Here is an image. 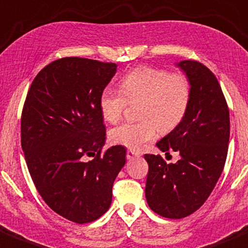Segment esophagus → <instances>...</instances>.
Listing matches in <instances>:
<instances>
[{"label": "esophagus", "mask_w": 248, "mask_h": 248, "mask_svg": "<svg viewBox=\"0 0 248 248\" xmlns=\"http://www.w3.org/2000/svg\"><path fill=\"white\" fill-rule=\"evenodd\" d=\"M126 157H127V160H133V158L139 157V155H138V154L134 153V151L128 150V151H127V154H126Z\"/></svg>", "instance_id": "obj_1"}]
</instances>
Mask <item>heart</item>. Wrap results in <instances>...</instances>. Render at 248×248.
<instances>
[{
    "instance_id": "obj_1",
    "label": "heart",
    "mask_w": 248,
    "mask_h": 248,
    "mask_svg": "<svg viewBox=\"0 0 248 248\" xmlns=\"http://www.w3.org/2000/svg\"><path fill=\"white\" fill-rule=\"evenodd\" d=\"M120 90L107 87L99 97L103 119L116 124L127 102L140 103L136 124H122L110 131V140L131 150H140L144 144L163 132L174 128L188 111L191 86L183 74H170L163 69L140 66L120 80Z\"/></svg>"
}]
</instances>
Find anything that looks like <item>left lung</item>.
I'll return each mask as SVG.
<instances>
[{"label":"left lung","instance_id":"obj_1","mask_svg":"<svg viewBox=\"0 0 248 248\" xmlns=\"http://www.w3.org/2000/svg\"><path fill=\"white\" fill-rule=\"evenodd\" d=\"M175 66L190 82V105L156 146L165 154L177 151L180 158L167 163L160 155H144L149 207L170 219L188 217L207 200L224 168L230 136L229 109L212 71L195 60H182Z\"/></svg>","mask_w":248,"mask_h":248}]
</instances>
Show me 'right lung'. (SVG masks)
<instances>
[{
    "mask_svg": "<svg viewBox=\"0 0 248 248\" xmlns=\"http://www.w3.org/2000/svg\"><path fill=\"white\" fill-rule=\"evenodd\" d=\"M116 69L86 58L54 60L32 81L21 114V148L36 189L55 213L78 224L109 210L126 163L122 145L100 155L107 138L99 97Z\"/></svg>",
    "mask_w": 248,
    "mask_h": 248,
    "instance_id": "right-lung-1",
    "label": "right lung"
}]
</instances>
